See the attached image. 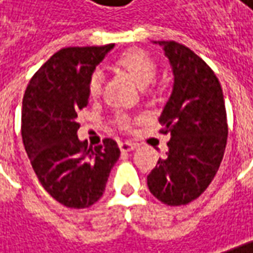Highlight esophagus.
<instances>
[{"instance_id":"34e87169","label":"esophagus","mask_w":253,"mask_h":253,"mask_svg":"<svg viewBox=\"0 0 253 253\" xmlns=\"http://www.w3.org/2000/svg\"><path fill=\"white\" fill-rule=\"evenodd\" d=\"M119 147H120L122 151L127 153V151H133L134 148L137 147V144L136 143H131V141H120L119 143Z\"/></svg>"}]
</instances>
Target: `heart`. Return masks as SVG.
Listing matches in <instances>:
<instances>
[{"label": "heart", "instance_id": "b5f03b06", "mask_svg": "<svg viewBox=\"0 0 253 253\" xmlns=\"http://www.w3.org/2000/svg\"><path fill=\"white\" fill-rule=\"evenodd\" d=\"M115 66L120 71L126 72L138 87H146L147 84H150L157 72L154 59L147 52L141 49H130L122 53L120 56L116 58ZM100 90H102V76L99 72H94L89 79V94L92 97H96L100 94ZM120 123L123 127L128 126L126 119H122Z\"/></svg>", "mask_w": 253, "mask_h": 253}]
</instances>
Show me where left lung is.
Returning a JSON list of instances; mask_svg holds the SVG:
<instances>
[{"label":"left lung","mask_w":253,"mask_h":253,"mask_svg":"<svg viewBox=\"0 0 253 253\" xmlns=\"http://www.w3.org/2000/svg\"><path fill=\"white\" fill-rule=\"evenodd\" d=\"M170 61L174 84L159 122L169 151L147 175L150 192L167 205H185L214 180L224 157L228 123L221 83L212 69L174 41H156Z\"/></svg>","instance_id":"obj_1"}]
</instances>
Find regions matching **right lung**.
<instances>
[{
	"label": "right lung",
	"instance_id": "add662e5",
	"mask_svg": "<svg viewBox=\"0 0 253 253\" xmlns=\"http://www.w3.org/2000/svg\"><path fill=\"white\" fill-rule=\"evenodd\" d=\"M113 46L58 50L32 76L24 94L25 151L42 187L69 208L99 201L120 157L113 138H105L94 150L78 138V113L89 103V79Z\"/></svg>",
	"mask_w": 253,
	"mask_h": 253
}]
</instances>
